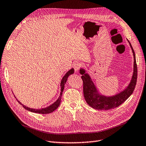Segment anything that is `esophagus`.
Segmentation results:
<instances>
[{"label": "esophagus", "instance_id": "34e87169", "mask_svg": "<svg viewBox=\"0 0 146 146\" xmlns=\"http://www.w3.org/2000/svg\"><path fill=\"white\" fill-rule=\"evenodd\" d=\"M80 67H81V64H80L79 62H76L74 64L73 67H74V70L76 72L78 71L79 69L80 68Z\"/></svg>", "mask_w": 146, "mask_h": 146}]
</instances>
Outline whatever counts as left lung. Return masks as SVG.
<instances>
[{
  "label": "left lung",
  "mask_w": 146,
  "mask_h": 146,
  "mask_svg": "<svg viewBox=\"0 0 146 146\" xmlns=\"http://www.w3.org/2000/svg\"><path fill=\"white\" fill-rule=\"evenodd\" d=\"M129 44L132 48L134 58L133 73L128 87L122 92L115 96L106 97L98 94L94 83L91 79L90 76L87 73H85L84 69L80 70V73L82 76L81 78L83 80V91L85 99L87 103L93 108L98 110H108L115 108L121 105L130 96L135 87L137 79V66L136 62L135 54L133 47L129 42Z\"/></svg>",
  "instance_id": "left-lung-1"
}]
</instances>
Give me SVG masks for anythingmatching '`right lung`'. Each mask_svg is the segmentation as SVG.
Returning <instances> with one entry per match:
<instances>
[{"label":"right lung","mask_w":146,"mask_h":146,"mask_svg":"<svg viewBox=\"0 0 146 146\" xmlns=\"http://www.w3.org/2000/svg\"><path fill=\"white\" fill-rule=\"evenodd\" d=\"M73 73H74V69L72 68V69H70L69 71L67 72V73L64 75V76L62 78V79L61 80V90L60 96H59V98L55 102V103H53L52 105H50L49 106H48L47 108H42V109H40V110L32 109V108H28V107H27V106L23 105V104H21L19 100H17L18 102H19L20 104H21V105L23 106V107L25 109H26V110H28L29 111L32 112L38 113V114H49V113L52 112L53 111H54L55 110H56L58 108V106H59V105H60L61 100V98H62V92H63V90H64V85L66 84V81L67 80L68 77L70 76V74H73Z\"/></svg>","instance_id":"add662e5"}]
</instances>
